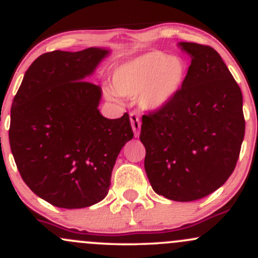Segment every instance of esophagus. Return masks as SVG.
I'll return each mask as SVG.
<instances>
[{"instance_id": "obj_1", "label": "esophagus", "mask_w": 258, "mask_h": 258, "mask_svg": "<svg viewBox=\"0 0 258 258\" xmlns=\"http://www.w3.org/2000/svg\"><path fill=\"white\" fill-rule=\"evenodd\" d=\"M130 121H131V126L132 130H134L135 136L137 137L140 135L141 131V120H140V116H138L137 112H131L130 114Z\"/></svg>"}]
</instances>
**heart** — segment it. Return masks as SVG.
Here are the masks:
<instances>
[{"label":"heart","instance_id":"1","mask_svg":"<svg viewBox=\"0 0 258 258\" xmlns=\"http://www.w3.org/2000/svg\"><path fill=\"white\" fill-rule=\"evenodd\" d=\"M187 77V63L180 56L151 51L122 62L112 72V88L105 95L117 100L118 95L136 98L143 109L155 111L176 97Z\"/></svg>","mask_w":258,"mask_h":258}]
</instances>
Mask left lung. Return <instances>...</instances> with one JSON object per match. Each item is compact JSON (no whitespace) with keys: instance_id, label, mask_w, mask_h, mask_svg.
<instances>
[{"instance_id":"1","label":"left lung","mask_w":258,"mask_h":258,"mask_svg":"<svg viewBox=\"0 0 258 258\" xmlns=\"http://www.w3.org/2000/svg\"><path fill=\"white\" fill-rule=\"evenodd\" d=\"M191 57L185 84L168 105L142 116L140 140L153 189L189 202L233 174L245 135L242 94L213 47L179 42Z\"/></svg>"}]
</instances>
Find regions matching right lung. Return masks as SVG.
I'll return each instance as SVG.
<instances>
[{
    "mask_svg": "<svg viewBox=\"0 0 258 258\" xmlns=\"http://www.w3.org/2000/svg\"><path fill=\"white\" fill-rule=\"evenodd\" d=\"M110 51L42 53L25 72L11 109L10 144L22 179L58 208L104 200L122 147L134 138L130 116L104 117L101 88L87 82Z\"/></svg>",
    "mask_w": 258,
    "mask_h": 258,
    "instance_id": "add662e5",
    "label": "right lung"
}]
</instances>
